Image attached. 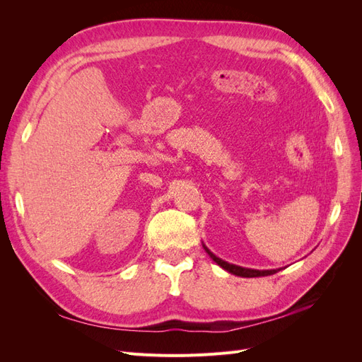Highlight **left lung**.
Segmentation results:
<instances>
[{
  "label": "left lung",
  "instance_id": "8db88e82",
  "mask_svg": "<svg viewBox=\"0 0 362 362\" xmlns=\"http://www.w3.org/2000/svg\"><path fill=\"white\" fill-rule=\"evenodd\" d=\"M205 247V246H204ZM205 250H206V254L210 255L218 266H221L222 269H225L226 272H229V273H233V275H237V276H243V278H258V276H269V275H273V273H276L278 270H252V269H245V267H240V266H234V264H229V262H226V261H223V259H221V258H217L213 252H210L208 250L206 247H205Z\"/></svg>",
  "mask_w": 362,
  "mask_h": 362
}]
</instances>
